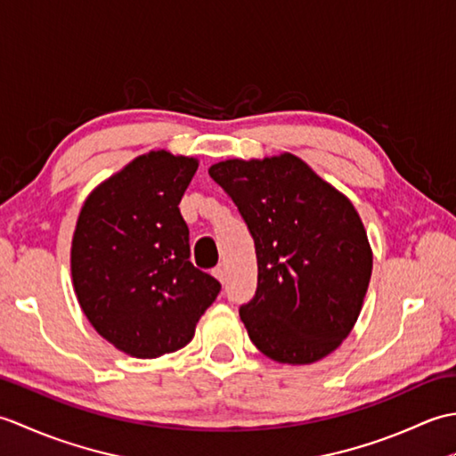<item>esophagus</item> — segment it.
Segmentation results:
<instances>
[{"label":"esophagus","mask_w":456,"mask_h":456,"mask_svg":"<svg viewBox=\"0 0 456 456\" xmlns=\"http://www.w3.org/2000/svg\"><path fill=\"white\" fill-rule=\"evenodd\" d=\"M213 276H216L219 282H225V270H223V266L213 268Z\"/></svg>","instance_id":"esophagus-1"}]
</instances>
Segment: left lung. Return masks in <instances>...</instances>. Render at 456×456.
<instances>
[{
    "label": "left lung",
    "instance_id": "left-lung-1",
    "mask_svg": "<svg viewBox=\"0 0 456 456\" xmlns=\"http://www.w3.org/2000/svg\"><path fill=\"white\" fill-rule=\"evenodd\" d=\"M255 240L258 282L239 309L258 351L309 364L341 345L361 314L372 253L353 203L294 154L213 164Z\"/></svg>",
    "mask_w": 456,
    "mask_h": 456
}]
</instances>
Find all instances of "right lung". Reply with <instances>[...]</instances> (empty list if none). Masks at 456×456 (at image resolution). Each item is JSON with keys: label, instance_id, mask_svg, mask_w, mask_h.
<instances>
[{"label": "right lung", "instance_id": "add662e5", "mask_svg": "<svg viewBox=\"0 0 456 456\" xmlns=\"http://www.w3.org/2000/svg\"><path fill=\"white\" fill-rule=\"evenodd\" d=\"M198 160L142 154L92 191L72 239V280L95 331L137 358L186 346L221 284L190 263L178 203Z\"/></svg>", "mask_w": 456, "mask_h": 456}]
</instances>
